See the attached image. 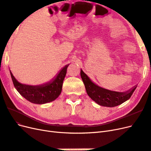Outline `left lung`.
Returning <instances> with one entry per match:
<instances>
[{
	"mask_svg": "<svg viewBox=\"0 0 151 151\" xmlns=\"http://www.w3.org/2000/svg\"><path fill=\"white\" fill-rule=\"evenodd\" d=\"M81 78L83 81L86 93L97 104L103 106L114 107L128 100L133 94L137 85L124 92L111 91L102 88L92 81L90 78L81 70Z\"/></svg>",
	"mask_w": 151,
	"mask_h": 151,
	"instance_id": "left-lung-1",
	"label": "left lung"
}]
</instances>
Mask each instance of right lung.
Listing matches in <instances>:
<instances>
[{"label":"right lung","instance_id":"1","mask_svg":"<svg viewBox=\"0 0 151 151\" xmlns=\"http://www.w3.org/2000/svg\"><path fill=\"white\" fill-rule=\"evenodd\" d=\"M68 66L65 65L52 79L40 85L21 83L14 76L11 70L10 73L14 87L24 99L32 104H45L54 101L61 94L63 82Z\"/></svg>","mask_w":151,"mask_h":151}]
</instances>
